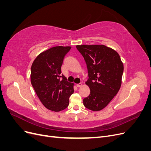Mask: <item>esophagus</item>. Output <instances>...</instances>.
Masks as SVG:
<instances>
[{
	"label": "esophagus",
	"instance_id": "obj_1",
	"mask_svg": "<svg viewBox=\"0 0 151 151\" xmlns=\"http://www.w3.org/2000/svg\"><path fill=\"white\" fill-rule=\"evenodd\" d=\"M82 86H83V84H82V83H79V84H77V86L78 87V88H79V87H81Z\"/></svg>",
	"mask_w": 151,
	"mask_h": 151
}]
</instances>
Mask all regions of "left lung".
Instances as JSON below:
<instances>
[{"instance_id": "8db88e82", "label": "left lung", "mask_w": 151, "mask_h": 151, "mask_svg": "<svg viewBox=\"0 0 151 151\" xmlns=\"http://www.w3.org/2000/svg\"><path fill=\"white\" fill-rule=\"evenodd\" d=\"M88 70L86 84L89 96L83 99L84 106L94 111L106 107L118 93L122 84L123 64L115 50L103 45H77Z\"/></svg>"}]
</instances>
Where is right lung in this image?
<instances>
[{
	"instance_id": "right-lung-1",
	"label": "right lung",
	"mask_w": 151,
	"mask_h": 151,
	"mask_svg": "<svg viewBox=\"0 0 151 151\" xmlns=\"http://www.w3.org/2000/svg\"><path fill=\"white\" fill-rule=\"evenodd\" d=\"M70 47L58 46L41 53L32 63L31 83L45 108L55 112L65 109L74 93V83L62 75L61 67Z\"/></svg>"
}]
</instances>
